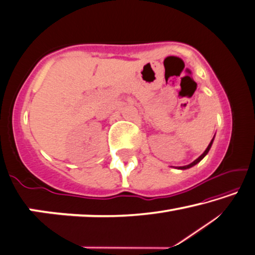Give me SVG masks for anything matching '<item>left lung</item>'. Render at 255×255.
I'll return each instance as SVG.
<instances>
[{
	"mask_svg": "<svg viewBox=\"0 0 255 255\" xmlns=\"http://www.w3.org/2000/svg\"><path fill=\"white\" fill-rule=\"evenodd\" d=\"M213 139H214V138H213ZM213 139L211 140V143H210V144H208L207 149H206V150H205V152H204V153H203V154H201L199 158H197V159H196V160H195V161H193V162H191V164H190V165H187V166H183V167H178V169H187V168H190V167L195 166L196 164H198V162H199V161L201 160V159H203V158L205 157V155H206V154L208 153V151H210V149H211V146H212V143H213Z\"/></svg>",
	"mask_w": 255,
	"mask_h": 255,
	"instance_id": "obj_1",
	"label": "left lung"
}]
</instances>
